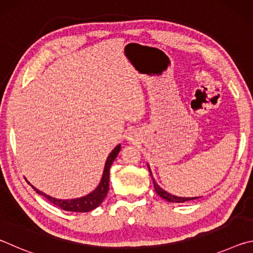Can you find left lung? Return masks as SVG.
Masks as SVG:
<instances>
[{"mask_svg":"<svg viewBox=\"0 0 253 253\" xmlns=\"http://www.w3.org/2000/svg\"><path fill=\"white\" fill-rule=\"evenodd\" d=\"M148 169H149V168H148ZM149 173H151V169H149ZM151 175H152V173H151ZM152 178H153V176H152ZM153 183H154V188H155L156 193L160 195L161 198H163V199L166 200V201H169V202L184 203V202H186V201H192V200L199 199V198H178V196H175L173 194H169V192H166V191L163 190V188H161L160 186L157 185L156 182H155V179H154V178H153Z\"/></svg>","mask_w":253,"mask_h":253,"instance_id":"obj_1","label":"left lung"}]
</instances>
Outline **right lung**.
Masks as SVG:
<instances>
[{
    "label": "right lung",
    "instance_id": "obj_1",
    "mask_svg": "<svg viewBox=\"0 0 253 253\" xmlns=\"http://www.w3.org/2000/svg\"><path fill=\"white\" fill-rule=\"evenodd\" d=\"M119 151H121V145H118L117 147H115L114 151L110 153V155L108 156V158H107L105 170H104V174H102V178L99 185H98V187L92 192V193L85 195L84 198L74 199V200H58V199L51 198V196L46 195L44 193H42L41 191L38 190V188H36L33 185L31 186L38 194L44 196V198L48 201H50L51 203L57 205V207H59L60 209L65 210V211H71V212L91 211V210L99 207L102 201L105 200L107 194H108L110 168H111V164H113V162L115 161V158L117 157V154L119 153Z\"/></svg>",
    "mask_w": 253,
    "mask_h": 253
}]
</instances>
